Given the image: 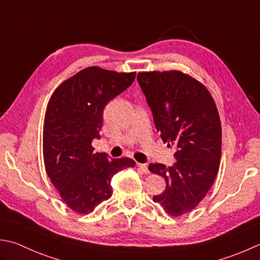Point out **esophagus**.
Masks as SVG:
<instances>
[{"label":"esophagus","instance_id":"esophagus-1","mask_svg":"<svg viewBox=\"0 0 260 260\" xmlns=\"http://www.w3.org/2000/svg\"><path fill=\"white\" fill-rule=\"evenodd\" d=\"M137 167L140 168V169L144 172V174H149V168H147V166L145 164H137Z\"/></svg>","mask_w":260,"mask_h":260}]
</instances>
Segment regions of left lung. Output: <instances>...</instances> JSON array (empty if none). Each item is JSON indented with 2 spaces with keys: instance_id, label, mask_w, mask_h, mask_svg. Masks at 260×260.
<instances>
[{
  "instance_id": "1",
  "label": "left lung",
  "mask_w": 260,
  "mask_h": 260,
  "mask_svg": "<svg viewBox=\"0 0 260 260\" xmlns=\"http://www.w3.org/2000/svg\"><path fill=\"white\" fill-rule=\"evenodd\" d=\"M137 82L161 139L177 150L171 167L149 166L167 184L153 201L169 215L180 216L200 204L217 175L222 128L216 105L204 84L180 71L140 72Z\"/></svg>"
}]
</instances>
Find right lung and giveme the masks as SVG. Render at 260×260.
I'll use <instances>...</instances> for the list:
<instances>
[{
    "label": "right lung",
    "instance_id": "obj_1",
    "mask_svg": "<svg viewBox=\"0 0 260 260\" xmlns=\"http://www.w3.org/2000/svg\"><path fill=\"white\" fill-rule=\"evenodd\" d=\"M136 72L90 66L58 85L46 109L43 152L46 172L62 201L80 214L113 195L111 178L135 166L129 157L108 159L94 152L106 105L134 82Z\"/></svg>",
    "mask_w": 260,
    "mask_h": 260
}]
</instances>
